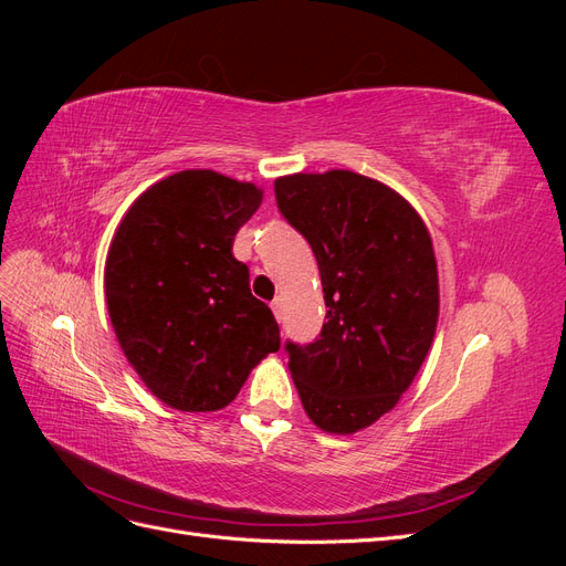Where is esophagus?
I'll return each instance as SVG.
<instances>
[{
    "mask_svg": "<svg viewBox=\"0 0 566 566\" xmlns=\"http://www.w3.org/2000/svg\"><path fill=\"white\" fill-rule=\"evenodd\" d=\"M271 310H273V316H276V321L281 323V321H283V300H281V297L273 300V302H271Z\"/></svg>",
    "mask_w": 566,
    "mask_h": 566,
    "instance_id": "esophagus-1",
    "label": "esophagus"
}]
</instances>
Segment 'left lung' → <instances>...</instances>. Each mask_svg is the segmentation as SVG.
I'll use <instances>...</instances> for the list:
<instances>
[{
  "mask_svg": "<svg viewBox=\"0 0 566 566\" xmlns=\"http://www.w3.org/2000/svg\"><path fill=\"white\" fill-rule=\"evenodd\" d=\"M273 188L314 250L328 306L316 342H287V366L318 430L354 434L399 403L432 347V235L401 193L352 169L287 175Z\"/></svg>",
  "mask_w": 566,
  "mask_h": 566,
  "instance_id": "left-lung-1",
  "label": "left lung"
}]
</instances>
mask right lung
I'll list each match as a JSON object with an SVG mask.
<instances>
[{
    "label": "right lung",
    "mask_w": 566,
    "mask_h": 566,
    "mask_svg": "<svg viewBox=\"0 0 566 566\" xmlns=\"http://www.w3.org/2000/svg\"><path fill=\"white\" fill-rule=\"evenodd\" d=\"M262 198L252 181L184 169L148 186L113 235L104 271L113 331L169 408L229 406L250 370L281 347L276 318L233 256V238Z\"/></svg>",
    "instance_id": "right-lung-1"
}]
</instances>
